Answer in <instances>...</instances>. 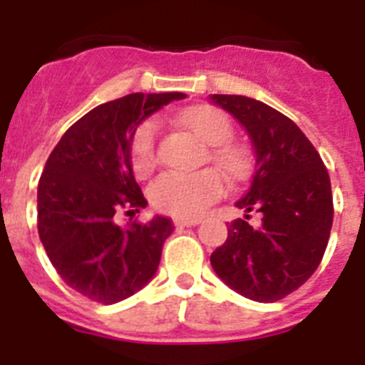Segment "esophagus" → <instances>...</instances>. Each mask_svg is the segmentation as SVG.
Wrapping results in <instances>:
<instances>
[{
	"instance_id": "esophagus-1",
	"label": "esophagus",
	"mask_w": 365,
	"mask_h": 365,
	"mask_svg": "<svg viewBox=\"0 0 365 365\" xmlns=\"http://www.w3.org/2000/svg\"><path fill=\"white\" fill-rule=\"evenodd\" d=\"M197 223H200V217H178V220H174L176 227H193Z\"/></svg>"
}]
</instances>
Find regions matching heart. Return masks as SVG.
Here are the masks:
<instances>
[{"label": "heart", "instance_id": "1", "mask_svg": "<svg viewBox=\"0 0 365 365\" xmlns=\"http://www.w3.org/2000/svg\"><path fill=\"white\" fill-rule=\"evenodd\" d=\"M195 136L212 145L208 159L231 183L246 180L252 168L250 151L240 143L229 142L233 125L214 106H195L180 117ZM157 165V125L145 121L138 126L130 140V166L136 176H148ZM223 193V180L216 170L165 172L149 187V199L157 210L174 217H195L216 202Z\"/></svg>", "mask_w": 365, "mask_h": 365}]
</instances>
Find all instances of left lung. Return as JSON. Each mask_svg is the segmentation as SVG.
Here are the masks:
<instances>
[{
	"instance_id": "8db88e82",
	"label": "left lung",
	"mask_w": 365,
	"mask_h": 365,
	"mask_svg": "<svg viewBox=\"0 0 365 365\" xmlns=\"http://www.w3.org/2000/svg\"><path fill=\"white\" fill-rule=\"evenodd\" d=\"M246 128L254 145V176L237 206L246 212L212 252L214 271L248 299L272 303L303 286L328 246L334 199L320 155L292 119L259 100L212 94ZM259 211L262 225L247 223Z\"/></svg>"
}]
</instances>
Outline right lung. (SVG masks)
Returning a JSON list of instances; mask_svg holds the SVG:
<instances>
[{"instance_id":"right-lung-1","label":"right lung","mask_w":365,"mask_h":365,"mask_svg":"<svg viewBox=\"0 0 365 365\" xmlns=\"http://www.w3.org/2000/svg\"><path fill=\"white\" fill-rule=\"evenodd\" d=\"M183 93L126 94L94 108L64 132L37 185V231L48 259L70 288L113 305L153 278L168 217L115 223L119 212L145 208L130 166L136 126Z\"/></svg>"}]
</instances>
